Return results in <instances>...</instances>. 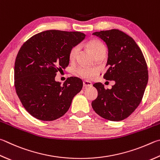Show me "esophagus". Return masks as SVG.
<instances>
[{
  "label": "esophagus",
  "instance_id": "34e87169",
  "mask_svg": "<svg viewBox=\"0 0 160 160\" xmlns=\"http://www.w3.org/2000/svg\"><path fill=\"white\" fill-rule=\"evenodd\" d=\"M83 86L85 87V88H88V87H92V84L91 82H89V81H84L83 82Z\"/></svg>",
  "mask_w": 160,
  "mask_h": 160
}]
</instances>
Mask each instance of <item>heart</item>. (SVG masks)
Wrapping results in <instances>:
<instances>
[{
  "mask_svg": "<svg viewBox=\"0 0 160 160\" xmlns=\"http://www.w3.org/2000/svg\"><path fill=\"white\" fill-rule=\"evenodd\" d=\"M88 48L92 50L93 54L96 57H98L101 55L106 54V48L102 42L98 40H92L88 43ZM80 51V47L78 45H75L72 47L70 52H69V59L71 61H73L78 56ZM76 72L79 76L82 77L85 79H92L97 74V70L94 68L88 67V66H79L76 69Z\"/></svg>",
  "mask_w": 160,
  "mask_h": 160,
  "instance_id": "1",
  "label": "heart"
}]
</instances>
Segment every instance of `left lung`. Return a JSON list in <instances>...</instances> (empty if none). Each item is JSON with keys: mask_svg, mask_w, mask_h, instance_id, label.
<instances>
[{"mask_svg": "<svg viewBox=\"0 0 160 160\" xmlns=\"http://www.w3.org/2000/svg\"><path fill=\"white\" fill-rule=\"evenodd\" d=\"M108 47L104 79L114 80L106 89L101 82L93 85L98 97L92 102L94 111L110 121L128 118L140 104L148 80L147 63L141 49L132 37L118 29L94 32Z\"/></svg>", "mask_w": 160, "mask_h": 160, "instance_id": "obj_1", "label": "left lung"}]
</instances>
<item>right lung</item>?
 <instances>
[{
  "mask_svg": "<svg viewBox=\"0 0 160 160\" xmlns=\"http://www.w3.org/2000/svg\"><path fill=\"white\" fill-rule=\"evenodd\" d=\"M78 31L49 30L37 33L20 48L14 63V87L24 108L33 117L53 121L68 111L82 88V81L67 78L63 85L57 72L69 64V52L85 39Z\"/></svg>",
  "mask_w": 160,
  "mask_h": 160,
  "instance_id": "obj_1",
  "label": "right lung"
}]
</instances>
